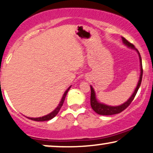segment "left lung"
Segmentation results:
<instances>
[{
  "label": "left lung",
  "mask_w": 153,
  "mask_h": 153,
  "mask_svg": "<svg viewBox=\"0 0 153 153\" xmlns=\"http://www.w3.org/2000/svg\"><path fill=\"white\" fill-rule=\"evenodd\" d=\"M122 41L123 43L126 45L128 47H130L131 49L136 50V51L138 52V56H139V59H140V78H139L138 85H137L136 88L135 89V91L133 92V93L132 94V95L131 96V97L127 100L126 102H124V103L121 104L119 106H116V107H112V106H109V105H106V104L100 103L96 99V95H95V92H94V90L93 88L90 85V88H91V96H90V104L91 107H92V109L94 110V111L96 112L97 114L100 115H104V116H109V115H114V114H117L121 113V111H123V110L126 109L127 107L130 105V104L132 102V101L134 99L135 96L138 92L139 88H140V84H141V81H142V77H143V65H142V60H141V57L140 55V53L139 51L137 50L133 44L130 43L128 41H127L126 39L124 37H122Z\"/></svg>",
  "instance_id": "8db88e82"
}]
</instances>
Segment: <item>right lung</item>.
<instances>
[{
	"label": "right lung",
	"mask_w": 153,
	"mask_h": 153,
	"mask_svg": "<svg viewBox=\"0 0 153 153\" xmlns=\"http://www.w3.org/2000/svg\"><path fill=\"white\" fill-rule=\"evenodd\" d=\"M71 87V86H70L67 89V90L65 91V93L63 94V97H62V99H61V101L60 102L59 106H58V107H57L56 108V109H54L53 111L51 112V113H50V114H47V115H46V116H44V117H38V118H30V117H27L28 119H31V120H33V121H49V120H51V119H53V117H55L57 115V114L59 113V110L61 109V107H62L63 102H64L65 96H66V94H67V93H68V90H70Z\"/></svg>",
	"instance_id": "add662e5"
}]
</instances>
